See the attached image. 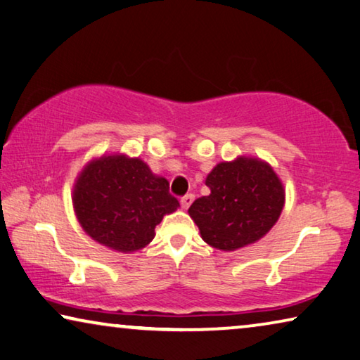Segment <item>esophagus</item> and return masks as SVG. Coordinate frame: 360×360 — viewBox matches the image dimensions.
Wrapping results in <instances>:
<instances>
[{
	"instance_id": "esophagus-1",
	"label": "esophagus",
	"mask_w": 360,
	"mask_h": 360,
	"mask_svg": "<svg viewBox=\"0 0 360 360\" xmlns=\"http://www.w3.org/2000/svg\"><path fill=\"white\" fill-rule=\"evenodd\" d=\"M192 202H194V195H192V194H187V195H184V197L181 198V205L184 207L186 210H187V208L191 207V203H192Z\"/></svg>"
}]
</instances>
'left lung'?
<instances>
[{"label": "left lung", "mask_w": 360, "mask_h": 360, "mask_svg": "<svg viewBox=\"0 0 360 360\" xmlns=\"http://www.w3.org/2000/svg\"><path fill=\"white\" fill-rule=\"evenodd\" d=\"M210 194L189 208L208 245L231 252L254 244L275 226L284 207V186L264 160L238 157L208 173Z\"/></svg>", "instance_id": "8db88e82"}]
</instances>
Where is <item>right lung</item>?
Returning a JSON list of instances; mask_svg holds the SVG:
<instances>
[{"mask_svg":"<svg viewBox=\"0 0 360 360\" xmlns=\"http://www.w3.org/2000/svg\"><path fill=\"white\" fill-rule=\"evenodd\" d=\"M72 205L90 238L131 254L152 243L157 224L179 202L169 194L168 179L153 174L141 158L111 153L90 160L77 174Z\"/></svg>","mask_w":360,"mask_h":360,"instance_id":"1","label":"right lung"}]
</instances>
